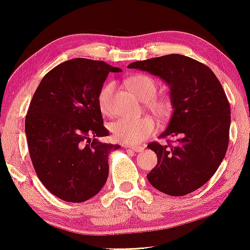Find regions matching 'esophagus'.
Masks as SVG:
<instances>
[{
	"label": "esophagus",
	"mask_w": 250,
	"mask_h": 250,
	"mask_svg": "<svg viewBox=\"0 0 250 250\" xmlns=\"http://www.w3.org/2000/svg\"><path fill=\"white\" fill-rule=\"evenodd\" d=\"M124 147L126 149H132L134 152L136 153H142L144 150V147L143 146H130V145H124Z\"/></svg>",
	"instance_id": "34e87169"
}]
</instances>
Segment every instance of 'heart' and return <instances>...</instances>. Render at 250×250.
Returning <instances> with one entry per match:
<instances>
[{
    "label": "heart",
    "instance_id": "1",
    "mask_svg": "<svg viewBox=\"0 0 250 250\" xmlns=\"http://www.w3.org/2000/svg\"><path fill=\"white\" fill-rule=\"evenodd\" d=\"M129 88L141 98L158 117L165 118L169 115L171 104L167 98L154 97L157 92V83L153 77L145 74H135L127 79ZM114 89L113 83H105L98 93L97 102L101 112L110 113V95ZM114 138L121 143L129 145L140 144L156 130V124L152 117L143 116L140 118L122 117L113 122L109 126Z\"/></svg>",
    "mask_w": 250,
    "mask_h": 250
}]
</instances>
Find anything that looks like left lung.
Segmentation results:
<instances>
[{
    "instance_id": "8db88e82",
    "label": "left lung",
    "mask_w": 250,
    "mask_h": 250,
    "mask_svg": "<svg viewBox=\"0 0 250 250\" xmlns=\"http://www.w3.org/2000/svg\"><path fill=\"white\" fill-rule=\"evenodd\" d=\"M136 68L161 77L170 89L173 114L157 142L147 145L157 165L147 175L156 189L184 196L206 184L226 155L230 107L224 88L205 64L181 54L137 61Z\"/></svg>"
}]
</instances>
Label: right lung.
Returning a JSON list of instances; mask_svg holds the SVG:
<instances>
[{"instance_id":"right-lung-1","label":"right lung","mask_w":250,"mask_h":250,"mask_svg":"<svg viewBox=\"0 0 250 250\" xmlns=\"http://www.w3.org/2000/svg\"><path fill=\"white\" fill-rule=\"evenodd\" d=\"M109 72L122 69L103 61H66L43 77L28 107L33 166L47 190L64 202L95 196L107 181L109 154L121 147L100 141L108 130L97 97Z\"/></svg>"}]
</instances>
